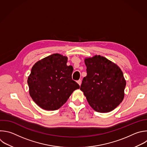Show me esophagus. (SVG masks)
Here are the masks:
<instances>
[{
	"label": "esophagus",
	"mask_w": 147,
	"mask_h": 147,
	"mask_svg": "<svg viewBox=\"0 0 147 147\" xmlns=\"http://www.w3.org/2000/svg\"><path fill=\"white\" fill-rule=\"evenodd\" d=\"M77 82V83L78 84V85H81V80H78Z\"/></svg>",
	"instance_id": "esophagus-1"
}]
</instances>
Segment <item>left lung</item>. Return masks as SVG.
I'll use <instances>...</instances> for the list:
<instances>
[{
	"instance_id": "left-lung-1",
	"label": "left lung",
	"mask_w": 147,
	"mask_h": 147,
	"mask_svg": "<svg viewBox=\"0 0 147 147\" xmlns=\"http://www.w3.org/2000/svg\"><path fill=\"white\" fill-rule=\"evenodd\" d=\"M87 76L80 89L91 107L105 113L115 109L122 102L126 80L121 69L100 55L85 59Z\"/></svg>"
}]
</instances>
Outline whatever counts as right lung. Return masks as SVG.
<instances>
[{
  "mask_svg": "<svg viewBox=\"0 0 147 147\" xmlns=\"http://www.w3.org/2000/svg\"><path fill=\"white\" fill-rule=\"evenodd\" d=\"M67 58L54 54L37 62L28 78L29 94L41 109L56 110L62 106L80 85L72 80V66Z\"/></svg>",
  "mask_w": 147,
  "mask_h": 147,
  "instance_id": "obj_1",
  "label": "right lung"
}]
</instances>
